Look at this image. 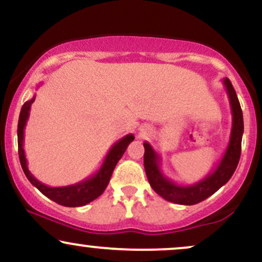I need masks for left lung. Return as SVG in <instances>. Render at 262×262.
Segmentation results:
<instances>
[{
  "label": "left lung",
  "instance_id": "left-lung-1",
  "mask_svg": "<svg viewBox=\"0 0 262 262\" xmlns=\"http://www.w3.org/2000/svg\"><path fill=\"white\" fill-rule=\"evenodd\" d=\"M223 85L227 90L231 108V116H233L229 143H228L223 158L218 162L215 169L203 180L187 186L177 185V183L171 181L162 173L160 169V156L148 141L144 143V149H145L144 167H145L146 177H148L150 186L159 196H161L169 202L183 204V206H192V204L202 202L229 181L237 164H239L240 152H242V138L243 133H244L243 111L230 80L225 77L223 80Z\"/></svg>",
  "mask_w": 262,
  "mask_h": 262
}]
</instances>
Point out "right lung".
Segmentation results:
<instances>
[{"label": "right lung", "mask_w": 262, "mask_h": 262, "mask_svg": "<svg viewBox=\"0 0 262 262\" xmlns=\"http://www.w3.org/2000/svg\"><path fill=\"white\" fill-rule=\"evenodd\" d=\"M35 100V96H33L32 100L27 101L22 106L19 113V119H18V155H19V161L22 165V169L25 171L27 179L34 187H37L44 196L54 201V202L61 204L64 207H81L85 204L92 202L97 197H100L104 192L108 186L111 176L116 167L117 162L124 154L125 149L128 148L129 144L134 140L133 134H128L119 139L117 143L113 144L112 148L110 149L108 154L102 162L100 170L95 172L83 181L74 183L70 186H62V187H49L40 181H38L34 176L32 175L31 171L28 170V164L23 149V143H25V128L27 121L29 118V111H31L32 103Z\"/></svg>", "instance_id": "1"}]
</instances>
